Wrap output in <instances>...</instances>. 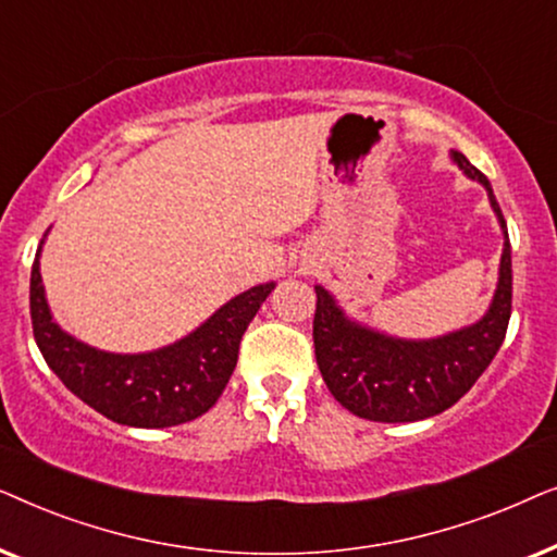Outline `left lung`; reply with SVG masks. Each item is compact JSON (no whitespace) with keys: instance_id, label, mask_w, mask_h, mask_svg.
I'll return each mask as SVG.
<instances>
[{"instance_id":"obj_1","label":"left lung","mask_w":557,"mask_h":557,"mask_svg":"<svg viewBox=\"0 0 557 557\" xmlns=\"http://www.w3.org/2000/svg\"><path fill=\"white\" fill-rule=\"evenodd\" d=\"M451 162L486 189L505 235L497 288L474 324L441 337L406 339L357 322L324 286H314V352L326 387L349 413L380 423H413L444 413L490 368L512 314V250L490 180L461 151Z\"/></svg>"}]
</instances>
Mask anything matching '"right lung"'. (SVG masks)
Masks as SVG:
<instances>
[{
    "label": "right lung",
    "mask_w": 557,
    "mask_h": 557,
    "mask_svg": "<svg viewBox=\"0 0 557 557\" xmlns=\"http://www.w3.org/2000/svg\"><path fill=\"white\" fill-rule=\"evenodd\" d=\"M42 243L29 276L37 347L67 391L113 423L134 429H170L208 413L233 375L243 332L276 288L269 281L233 296L172 345L149 352H106L75 339L52 319L40 276Z\"/></svg>",
    "instance_id": "right-lung-1"
}]
</instances>
